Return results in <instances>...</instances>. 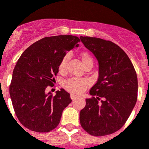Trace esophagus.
Listing matches in <instances>:
<instances>
[{
  "instance_id": "34e87169",
  "label": "esophagus",
  "mask_w": 149,
  "mask_h": 149,
  "mask_svg": "<svg viewBox=\"0 0 149 149\" xmlns=\"http://www.w3.org/2000/svg\"><path fill=\"white\" fill-rule=\"evenodd\" d=\"M70 97H71L72 100H74V99H76V98L77 97V96L75 95V94H71Z\"/></svg>"
}]
</instances>
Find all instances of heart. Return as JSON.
Listing matches in <instances>:
<instances>
[{"instance_id": "b5f03b06", "label": "heart", "mask_w": 149, "mask_h": 149, "mask_svg": "<svg viewBox=\"0 0 149 149\" xmlns=\"http://www.w3.org/2000/svg\"><path fill=\"white\" fill-rule=\"evenodd\" d=\"M80 58L82 61V64L84 67L88 65H93V58L87 52H83L80 54ZM69 59V55H64L63 58L60 61L58 65V72L61 74H65L67 70L68 61ZM89 86V81L86 79H80V78H71L68 80L64 84V87L66 91L73 93V94H81Z\"/></svg>"}]
</instances>
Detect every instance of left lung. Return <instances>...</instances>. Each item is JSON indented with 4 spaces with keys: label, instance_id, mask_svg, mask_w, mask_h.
Segmentation results:
<instances>
[{
    "label": "left lung",
    "instance_id": "left-lung-1",
    "mask_svg": "<svg viewBox=\"0 0 149 149\" xmlns=\"http://www.w3.org/2000/svg\"><path fill=\"white\" fill-rule=\"evenodd\" d=\"M98 61L99 77L80 112V123L90 135L104 136L121 129L137 101L136 70L123 50L111 41L81 36ZM102 98L101 103L98 102Z\"/></svg>",
    "mask_w": 149,
    "mask_h": 149
}]
</instances>
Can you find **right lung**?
I'll list each match as a JSON object with an SVG mask.
<instances>
[{"label":"right lung","instance_id":"obj_1","mask_svg":"<svg viewBox=\"0 0 149 149\" xmlns=\"http://www.w3.org/2000/svg\"><path fill=\"white\" fill-rule=\"evenodd\" d=\"M78 42L79 38L71 35L45 37L28 47L17 61L10 95L18 120L28 130L48 132L59 124L62 112L72 102L70 94L61 89L53 96L45 89L53 85L60 61Z\"/></svg>","mask_w":149,"mask_h":149}]
</instances>
